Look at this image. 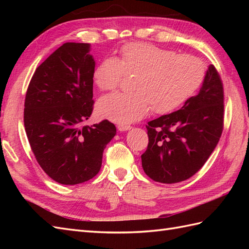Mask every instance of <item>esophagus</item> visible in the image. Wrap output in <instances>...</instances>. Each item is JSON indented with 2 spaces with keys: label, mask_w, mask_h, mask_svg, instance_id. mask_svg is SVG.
<instances>
[{
  "label": "esophagus",
  "mask_w": 249,
  "mask_h": 249,
  "mask_svg": "<svg viewBox=\"0 0 249 249\" xmlns=\"http://www.w3.org/2000/svg\"><path fill=\"white\" fill-rule=\"evenodd\" d=\"M118 129L120 131H127V130L131 129V126H129V125H119Z\"/></svg>",
  "instance_id": "esophagus-1"
}]
</instances>
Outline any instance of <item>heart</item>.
Masks as SVG:
<instances>
[{
    "mask_svg": "<svg viewBox=\"0 0 249 249\" xmlns=\"http://www.w3.org/2000/svg\"><path fill=\"white\" fill-rule=\"evenodd\" d=\"M123 72H135L133 92L113 93L99 99L98 116L118 124L138 121L153 109L155 113L172 112L198 91L205 77L199 57L176 54L149 43H130L119 56H108L93 71V82L102 91L116 87Z\"/></svg>",
    "mask_w": 249,
    "mask_h": 249,
    "instance_id": "obj_1",
    "label": "heart"
}]
</instances>
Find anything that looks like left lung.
<instances>
[{"label": "left lung", "mask_w": 249, "mask_h": 249, "mask_svg": "<svg viewBox=\"0 0 249 249\" xmlns=\"http://www.w3.org/2000/svg\"><path fill=\"white\" fill-rule=\"evenodd\" d=\"M224 89L213 65L208 67L198 94L172 113L146 125L149 145L142 168L153 181L173 184L198 172L223 133Z\"/></svg>", "instance_id": "left-lung-1"}]
</instances>
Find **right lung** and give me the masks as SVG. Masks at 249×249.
Instances as JSON below:
<instances>
[{"label": "right lung", "instance_id": "1", "mask_svg": "<svg viewBox=\"0 0 249 249\" xmlns=\"http://www.w3.org/2000/svg\"><path fill=\"white\" fill-rule=\"evenodd\" d=\"M89 51V44H63L36 68L25 95L31 149L43 170L64 185L96 176L106 145L116 134L108 120L81 127L93 111L95 61Z\"/></svg>", "mask_w": 249, "mask_h": 249}]
</instances>
